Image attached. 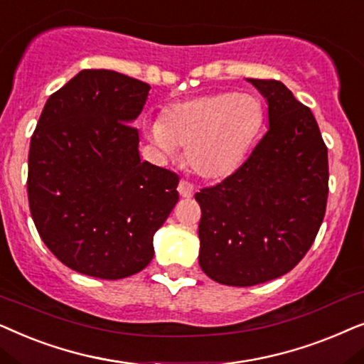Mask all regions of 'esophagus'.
Masks as SVG:
<instances>
[{
  "mask_svg": "<svg viewBox=\"0 0 364 364\" xmlns=\"http://www.w3.org/2000/svg\"><path fill=\"white\" fill-rule=\"evenodd\" d=\"M178 191H179V196L181 198H191L195 195V188H193L191 183L185 181V179H181L178 185Z\"/></svg>",
  "mask_w": 364,
  "mask_h": 364,
  "instance_id": "obj_1",
  "label": "esophagus"
}]
</instances>
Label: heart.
Listing matches in <instances>:
<instances>
[{
    "label": "heart",
    "mask_w": 364,
    "mask_h": 364,
    "mask_svg": "<svg viewBox=\"0 0 364 364\" xmlns=\"http://www.w3.org/2000/svg\"><path fill=\"white\" fill-rule=\"evenodd\" d=\"M264 126V106L258 96L240 91L171 105L163 121L146 124L148 138L168 158L186 148V163L203 179H223L240 169Z\"/></svg>",
    "instance_id": "1"
}]
</instances>
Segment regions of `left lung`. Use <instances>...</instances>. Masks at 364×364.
Segmentation results:
<instances>
[{"label":"left lung","mask_w":364,"mask_h":364,"mask_svg":"<svg viewBox=\"0 0 364 364\" xmlns=\"http://www.w3.org/2000/svg\"><path fill=\"white\" fill-rule=\"evenodd\" d=\"M268 132L201 206L200 266L216 283L255 287L291 271L311 248L328 200V148L311 109L281 81L253 80Z\"/></svg>","instance_id":"left-lung-1"}]
</instances>
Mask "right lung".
Wrapping results in <instances>:
<instances>
[{"label":"right lung","mask_w":364,"mask_h":364,"mask_svg":"<svg viewBox=\"0 0 364 364\" xmlns=\"http://www.w3.org/2000/svg\"><path fill=\"white\" fill-rule=\"evenodd\" d=\"M151 86L83 70L48 98L31 136L28 201L48 250L101 279L139 273L178 203V176L141 161L132 123Z\"/></svg>","instance_id":"obj_1"}]
</instances>
